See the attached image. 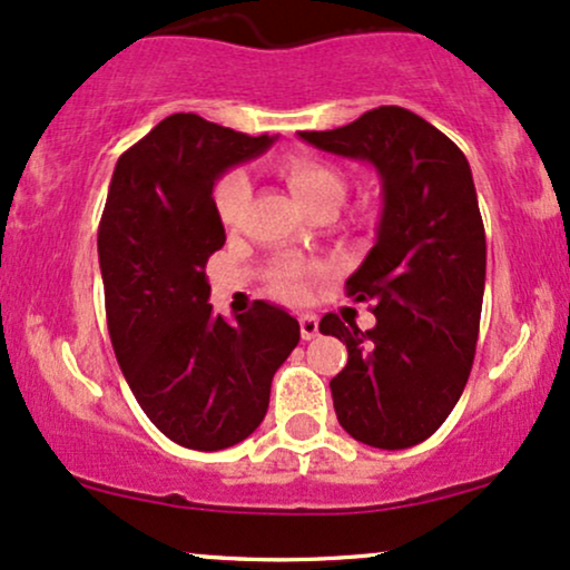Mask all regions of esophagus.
<instances>
[{"label": "esophagus", "instance_id": "esophagus-1", "mask_svg": "<svg viewBox=\"0 0 570 570\" xmlns=\"http://www.w3.org/2000/svg\"><path fill=\"white\" fill-rule=\"evenodd\" d=\"M299 335H303V340H313L318 335V318L313 313H303L299 316Z\"/></svg>", "mask_w": 570, "mask_h": 570}]
</instances>
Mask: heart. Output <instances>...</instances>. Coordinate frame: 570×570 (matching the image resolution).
I'll return each instance as SVG.
<instances>
[{"label":"heart","instance_id":"obj_1","mask_svg":"<svg viewBox=\"0 0 570 570\" xmlns=\"http://www.w3.org/2000/svg\"><path fill=\"white\" fill-rule=\"evenodd\" d=\"M278 174L289 185L292 195L305 208H316L322 203H340L345 195V176L332 163L305 158V155H286L278 160ZM248 200V179L240 171H227L214 187V208L225 227L238 225ZM324 265L294 263L284 259L267 276V289L286 303H303L311 278L322 276Z\"/></svg>","mask_w":570,"mask_h":570}]
</instances>
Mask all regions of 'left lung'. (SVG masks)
<instances>
[{"mask_svg":"<svg viewBox=\"0 0 570 570\" xmlns=\"http://www.w3.org/2000/svg\"><path fill=\"white\" fill-rule=\"evenodd\" d=\"M324 153L367 160L383 181L377 244L345 281L377 324L362 332L326 313L343 340L332 377L337 421L353 440L404 450L429 440L469 381L485 292V227L466 155L402 107H377L335 130H299Z\"/></svg>","mask_w":570,"mask_h":570,"instance_id":"8db88e82","label":"left lung"}]
</instances>
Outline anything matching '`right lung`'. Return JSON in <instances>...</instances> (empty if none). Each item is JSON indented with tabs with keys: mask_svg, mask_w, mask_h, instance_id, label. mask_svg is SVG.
Masks as SVG:
<instances>
[{
	"mask_svg": "<svg viewBox=\"0 0 570 570\" xmlns=\"http://www.w3.org/2000/svg\"><path fill=\"white\" fill-rule=\"evenodd\" d=\"M273 139L179 112L117 160L98 225L107 326L139 407L168 440L225 450L263 423L273 375L299 343L284 307L214 316L206 263L225 246L214 181Z\"/></svg>",
	"mask_w": 570,
	"mask_h": 570,
	"instance_id": "obj_1",
	"label": "right lung"
}]
</instances>
